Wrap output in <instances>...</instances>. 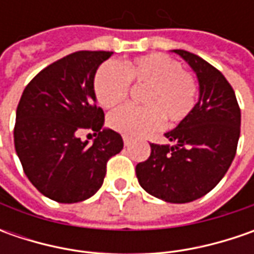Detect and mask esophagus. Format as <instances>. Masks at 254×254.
Returning <instances> with one entry per match:
<instances>
[{
  "label": "esophagus",
  "instance_id": "obj_1",
  "mask_svg": "<svg viewBox=\"0 0 254 254\" xmlns=\"http://www.w3.org/2000/svg\"><path fill=\"white\" fill-rule=\"evenodd\" d=\"M123 141H124V145H126V147H128V145L131 144V138H128V137H123Z\"/></svg>",
  "mask_w": 254,
  "mask_h": 254
}]
</instances>
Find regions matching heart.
Listing matches in <instances>:
<instances>
[{"label":"heart","mask_w":254,"mask_h":254,"mask_svg":"<svg viewBox=\"0 0 254 254\" xmlns=\"http://www.w3.org/2000/svg\"><path fill=\"white\" fill-rule=\"evenodd\" d=\"M134 87H145L140 103L144 107L123 106L107 117L113 130L127 137H142L160 130L164 120L178 124L196 103L198 84L182 64L164 54H150L126 61L123 66L109 61L94 76V94L100 106L120 104Z\"/></svg>","instance_id":"1"}]
</instances>
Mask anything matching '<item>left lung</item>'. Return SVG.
Segmentation results:
<instances>
[{
	"mask_svg": "<svg viewBox=\"0 0 254 254\" xmlns=\"http://www.w3.org/2000/svg\"><path fill=\"white\" fill-rule=\"evenodd\" d=\"M199 82V100L190 116L165 137L172 144H150L151 154L137 164L138 182L150 195L187 203L213 190L236 155L240 109L226 77L198 55L174 49Z\"/></svg>",
	"mask_w": 254,
	"mask_h": 254,
	"instance_id": "1",
	"label": "left lung"
}]
</instances>
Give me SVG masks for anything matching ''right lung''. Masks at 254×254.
Returning <instances> with one entry per match:
<instances>
[{
    "label": "right lung",
    "instance_id": "add662e5",
    "mask_svg": "<svg viewBox=\"0 0 254 254\" xmlns=\"http://www.w3.org/2000/svg\"><path fill=\"white\" fill-rule=\"evenodd\" d=\"M113 52L79 51L46 66L25 87L16 107L15 151L36 190L61 203L82 202L103 185L106 165L123 150L119 132L103 128L94 74ZM90 131L93 143L80 134ZM90 135V134H89Z\"/></svg>",
    "mask_w": 254,
    "mask_h": 254
}]
</instances>
